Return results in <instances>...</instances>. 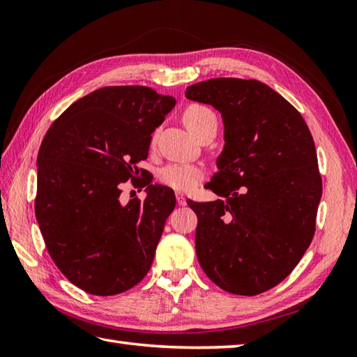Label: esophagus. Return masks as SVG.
<instances>
[{
  "label": "esophagus",
  "instance_id": "34e87169",
  "mask_svg": "<svg viewBox=\"0 0 357 357\" xmlns=\"http://www.w3.org/2000/svg\"><path fill=\"white\" fill-rule=\"evenodd\" d=\"M176 201H178L179 206H185V204H187V199H185V196L183 193H176Z\"/></svg>",
  "mask_w": 357,
  "mask_h": 357
}]
</instances>
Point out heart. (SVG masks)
Listing matches in <instances>:
<instances>
[{
	"label": "heart",
	"instance_id": "b5f03b06",
	"mask_svg": "<svg viewBox=\"0 0 357 357\" xmlns=\"http://www.w3.org/2000/svg\"><path fill=\"white\" fill-rule=\"evenodd\" d=\"M184 121L196 138L210 127L218 128L216 113L204 104H192L184 112ZM204 169L196 164H170L159 173V181L173 190L190 192L204 178Z\"/></svg>",
	"mask_w": 357,
	"mask_h": 357
}]
</instances>
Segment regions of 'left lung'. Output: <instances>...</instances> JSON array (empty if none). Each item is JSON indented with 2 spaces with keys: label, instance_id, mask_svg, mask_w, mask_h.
<instances>
[{
  "label": "left lung",
  "instance_id": "obj_1",
  "mask_svg": "<svg viewBox=\"0 0 357 357\" xmlns=\"http://www.w3.org/2000/svg\"><path fill=\"white\" fill-rule=\"evenodd\" d=\"M188 100L221 112L225 146L206 185L221 199L187 204L196 256L231 294L256 296L290 275L310 247L322 196L313 136L301 113L257 79L213 78Z\"/></svg>",
  "mask_w": 357,
  "mask_h": 357
}]
</instances>
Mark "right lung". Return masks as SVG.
<instances>
[{"mask_svg": "<svg viewBox=\"0 0 357 357\" xmlns=\"http://www.w3.org/2000/svg\"><path fill=\"white\" fill-rule=\"evenodd\" d=\"M176 100L144 86L98 89L64 110L38 151L35 215L59 271L86 293L130 290L153 262L172 188L150 184L138 164ZM148 185V198L119 201L127 180Z\"/></svg>", "mask_w": 357, "mask_h": 357, "instance_id": "obj_1", "label": "right lung"}]
</instances>
